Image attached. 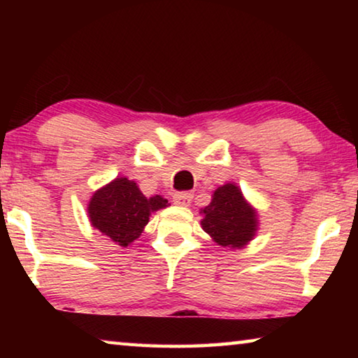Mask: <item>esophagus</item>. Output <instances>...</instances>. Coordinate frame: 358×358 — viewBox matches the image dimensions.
Returning a JSON list of instances; mask_svg holds the SVG:
<instances>
[{
    "instance_id": "34e87169",
    "label": "esophagus",
    "mask_w": 358,
    "mask_h": 358,
    "mask_svg": "<svg viewBox=\"0 0 358 358\" xmlns=\"http://www.w3.org/2000/svg\"><path fill=\"white\" fill-rule=\"evenodd\" d=\"M192 202L191 192H175L173 194V203L180 205V207H187Z\"/></svg>"
}]
</instances>
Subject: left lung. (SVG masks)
I'll use <instances>...</instances> for the list:
<instances>
[{"label":"left lung","instance_id":"left-lung-1","mask_svg":"<svg viewBox=\"0 0 358 358\" xmlns=\"http://www.w3.org/2000/svg\"><path fill=\"white\" fill-rule=\"evenodd\" d=\"M202 229L222 248L241 250L256 237L259 230L257 210L246 201L235 183L217 187L211 202L201 210Z\"/></svg>","mask_w":358,"mask_h":358}]
</instances>
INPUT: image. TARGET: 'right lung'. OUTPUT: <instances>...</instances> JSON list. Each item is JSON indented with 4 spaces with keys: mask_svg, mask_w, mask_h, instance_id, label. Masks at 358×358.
I'll use <instances>...</instances> for the list:
<instances>
[{
    "mask_svg": "<svg viewBox=\"0 0 358 358\" xmlns=\"http://www.w3.org/2000/svg\"><path fill=\"white\" fill-rule=\"evenodd\" d=\"M167 205V199L145 197L136 181L120 177L93 192L87 211L94 229L126 248L141 237L151 213Z\"/></svg>",
    "mask_w": 358,
    "mask_h": 358,
    "instance_id": "1",
    "label": "right lung"
}]
</instances>
